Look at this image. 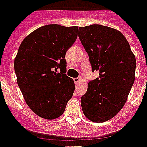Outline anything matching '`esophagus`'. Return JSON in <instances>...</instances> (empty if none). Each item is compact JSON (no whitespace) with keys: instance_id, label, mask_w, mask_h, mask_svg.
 I'll list each match as a JSON object with an SVG mask.
<instances>
[{"instance_id":"1","label":"esophagus","mask_w":147,"mask_h":147,"mask_svg":"<svg viewBox=\"0 0 147 147\" xmlns=\"http://www.w3.org/2000/svg\"><path fill=\"white\" fill-rule=\"evenodd\" d=\"M73 80H74V82H75V84H78L80 81V80H81V78H80V77L75 78Z\"/></svg>"}]
</instances>
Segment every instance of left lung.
Wrapping results in <instances>:
<instances>
[{
	"label": "left lung",
	"mask_w": 147,
	"mask_h": 147,
	"mask_svg": "<svg viewBox=\"0 0 147 147\" xmlns=\"http://www.w3.org/2000/svg\"><path fill=\"white\" fill-rule=\"evenodd\" d=\"M78 37L92 71H99V77L90 81L81 96V108L91 121L105 122L117 115L126 102L134 81L135 57L123 34L109 27H80Z\"/></svg>",
	"instance_id": "left-lung-1"
}]
</instances>
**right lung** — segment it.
Masks as SVG:
<instances>
[{
    "instance_id": "obj_1",
    "label": "right lung",
    "mask_w": 147,
    "mask_h": 147,
    "mask_svg": "<svg viewBox=\"0 0 147 147\" xmlns=\"http://www.w3.org/2000/svg\"><path fill=\"white\" fill-rule=\"evenodd\" d=\"M78 28L42 26L29 34L18 50L17 83L30 108L44 119L62 115L75 91L73 80L66 74L65 57L77 39Z\"/></svg>"
}]
</instances>
